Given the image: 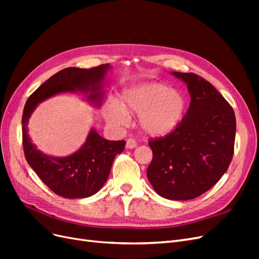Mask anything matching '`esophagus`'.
Here are the masks:
<instances>
[{
  "instance_id": "1",
  "label": "esophagus",
  "mask_w": 259,
  "mask_h": 259,
  "mask_svg": "<svg viewBox=\"0 0 259 259\" xmlns=\"http://www.w3.org/2000/svg\"><path fill=\"white\" fill-rule=\"evenodd\" d=\"M137 147V143L134 138H128L126 140V148L128 149H134Z\"/></svg>"
}]
</instances>
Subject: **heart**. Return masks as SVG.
Masks as SVG:
<instances>
[{"label": "heart", "mask_w": 259, "mask_h": 259, "mask_svg": "<svg viewBox=\"0 0 259 259\" xmlns=\"http://www.w3.org/2000/svg\"><path fill=\"white\" fill-rule=\"evenodd\" d=\"M187 107L184 94L162 83H142L125 90L121 105L110 101L105 106L106 120L120 126L127 122V113H139L138 123L149 136H163L182 122Z\"/></svg>", "instance_id": "b5f03b06"}]
</instances>
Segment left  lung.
Wrapping results in <instances>:
<instances>
[{
  "label": "left lung",
  "mask_w": 259,
  "mask_h": 259,
  "mask_svg": "<svg viewBox=\"0 0 259 259\" xmlns=\"http://www.w3.org/2000/svg\"><path fill=\"white\" fill-rule=\"evenodd\" d=\"M173 74L187 83L190 106L173 132L149 140L153 158L147 177L162 198L185 201L206 192L228 169L237 123L232 107L208 81Z\"/></svg>",
  "instance_id": "8db88e82"
}]
</instances>
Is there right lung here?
I'll return each mask as SVG.
<instances>
[{"label":"right lung","mask_w":259,"mask_h":259,"mask_svg":"<svg viewBox=\"0 0 259 259\" xmlns=\"http://www.w3.org/2000/svg\"><path fill=\"white\" fill-rule=\"evenodd\" d=\"M109 65L92 69L70 67L57 72L29 96L22 113V146L26 160L50 189L67 199H82L95 194L107 182L116 154L124 150L125 142H111L92 130L79 151L66 158L43 154L31 143L28 120L37 104L62 92H91L89 100L100 106L103 81Z\"/></svg>","instance_id":"add662e5"}]
</instances>
